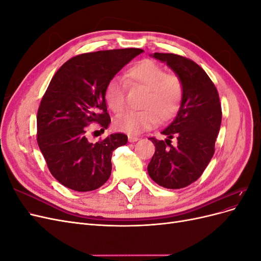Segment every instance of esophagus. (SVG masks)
Masks as SVG:
<instances>
[{
	"label": "esophagus",
	"mask_w": 261,
	"mask_h": 261,
	"mask_svg": "<svg viewBox=\"0 0 261 261\" xmlns=\"http://www.w3.org/2000/svg\"><path fill=\"white\" fill-rule=\"evenodd\" d=\"M139 138L136 137V136H128V141L129 143H135V141H137Z\"/></svg>",
	"instance_id": "34e87169"
}]
</instances>
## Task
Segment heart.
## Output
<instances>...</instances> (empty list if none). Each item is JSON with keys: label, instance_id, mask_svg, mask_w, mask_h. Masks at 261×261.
Instances as JSON below:
<instances>
[{"label": "heart", "instance_id": "b5f03b06", "mask_svg": "<svg viewBox=\"0 0 261 261\" xmlns=\"http://www.w3.org/2000/svg\"><path fill=\"white\" fill-rule=\"evenodd\" d=\"M126 84L132 88L140 87L146 90L140 108L144 110L124 113L114 121L115 127L128 134H139L150 129L158 122L168 121L174 116L184 96V86L176 75L168 74L158 63L145 60L133 65L125 74ZM106 101L116 114L126 108V85L118 78L109 82Z\"/></svg>", "mask_w": 261, "mask_h": 261}]
</instances>
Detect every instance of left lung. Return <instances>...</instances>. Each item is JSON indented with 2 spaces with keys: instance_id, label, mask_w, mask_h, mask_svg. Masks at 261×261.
<instances>
[{
  "instance_id": "left-lung-1",
  "label": "left lung",
  "mask_w": 261,
  "mask_h": 261,
  "mask_svg": "<svg viewBox=\"0 0 261 261\" xmlns=\"http://www.w3.org/2000/svg\"><path fill=\"white\" fill-rule=\"evenodd\" d=\"M151 57L167 63L180 78L184 96L175 118L161 132L168 138H149L155 152L148 164V174L158 185L179 189L198 179L209 164L222 110L215 84L194 61L173 53H153ZM174 137L177 145L173 146L170 139Z\"/></svg>"
}]
</instances>
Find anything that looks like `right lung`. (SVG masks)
Returning a JSON list of instances; mask_svg holds the SVG:
<instances>
[{
  "mask_svg": "<svg viewBox=\"0 0 261 261\" xmlns=\"http://www.w3.org/2000/svg\"><path fill=\"white\" fill-rule=\"evenodd\" d=\"M141 49H117L80 54L54 74L37 114V141L51 174L76 192H90L111 175L113 150L127 144L122 133L96 144L87 138L89 124L107 129L106 88Z\"/></svg>",
  "mask_w": 261,
  "mask_h": 261,
  "instance_id": "1",
  "label": "right lung"
}]
</instances>
